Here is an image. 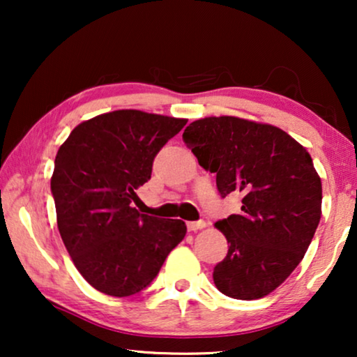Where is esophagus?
<instances>
[{
  "label": "esophagus",
  "instance_id": "esophagus-1",
  "mask_svg": "<svg viewBox=\"0 0 357 357\" xmlns=\"http://www.w3.org/2000/svg\"><path fill=\"white\" fill-rule=\"evenodd\" d=\"M204 226H206V222H204V221H190V222H187V229L190 232L198 231V229H203Z\"/></svg>",
  "mask_w": 357,
  "mask_h": 357
}]
</instances>
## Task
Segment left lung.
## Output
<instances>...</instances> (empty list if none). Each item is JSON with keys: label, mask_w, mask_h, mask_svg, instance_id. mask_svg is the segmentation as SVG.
<instances>
[{"label": "left lung", "mask_w": 357, "mask_h": 357, "mask_svg": "<svg viewBox=\"0 0 357 357\" xmlns=\"http://www.w3.org/2000/svg\"><path fill=\"white\" fill-rule=\"evenodd\" d=\"M185 144L216 174L222 198L242 195V211L216 222L229 250L214 284L232 299L270 294L296 270L321 216V182L310 154L286 131L237 116L190 123Z\"/></svg>", "instance_id": "8db88e82"}]
</instances>
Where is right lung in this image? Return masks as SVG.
<instances>
[{
    "label": "right lung",
    "instance_id": "right-lung-1",
    "mask_svg": "<svg viewBox=\"0 0 357 357\" xmlns=\"http://www.w3.org/2000/svg\"><path fill=\"white\" fill-rule=\"evenodd\" d=\"M187 120L115 110L77 125L58 149L52 177L58 231L77 271L114 297L148 287L182 242L180 219L139 214L136 190Z\"/></svg>",
    "mask_w": 357,
    "mask_h": 357
}]
</instances>
